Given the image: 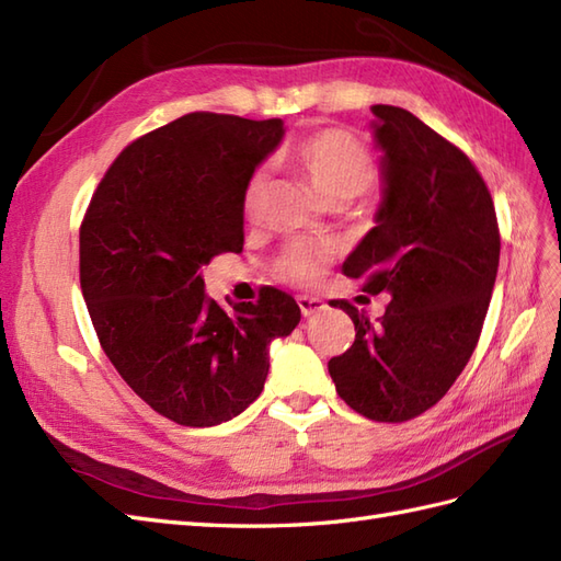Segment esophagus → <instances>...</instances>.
<instances>
[{
  "mask_svg": "<svg viewBox=\"0 0 561 561\" xmlns=\"http://www.w3.org/2000/svg\"><path fill=\"white\" fill-rule=\"evenodd\" d=\"M298 308L304 312V318H310V314L324 310V300L314 296H298Z\"/></svg>",
  "mask_w": 561,
  "mask_h": 561,
  "instance_id": "obj_1",
  "label": "esophagus"
}]
</instances>
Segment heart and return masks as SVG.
<instances>
[{
    "instance_id": "b5f03b06",
    "label": "heart",
    "mask_w": 561,
    "mask_h": 561,
    "mask_svg": "<svg viewBox=\"0 0 561 561\" xmlns=\"http://www.w3.org/2000/svg\"><path fill=\"white\" fill-rule=\"evenodd\" d=\"M294 163L308 172L312 184L329 204H348V201L367 194L379 180L377 156L367 144L343 127H322L300 139L291 149ZM267 172L263 168L253 170L247 184H243L241 208L247 215H253L261 208L265 194ZM329 253L322 243L298 239L286 243L282 249L275 272L277 277L291 284H312L318 282L327 267Z\"/></svg>"
}]
</instances>
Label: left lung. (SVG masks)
<instances>
[{"instance_id":"obj_1","label":"left lung","mask_w":561,"mask_h":561,"mask_svg":"<svg viewBox=\"0 0 561 561\" xmlns=\"http://www.w3.org/2000/svg\"><path fill=\"white\" fill-rule=\"evenodd\" d=\"M383 201L343 263L363 291L389 294L371 322L332 300L355 324L353 346L329 360L336 393L375 422H408L434 408L477 348L500 263L491 192L469 156L398 106L377 104Z\"/></svg>"}]
</instances>
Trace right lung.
Returning <instances> with one entry per match:
<instances>
[{
    "instance_id": "1",
    "label": "right lung",
    "mask_w": 561,
    "mask_h": 561,
    "mask_svg": "<svg viewBox=\"0 0 561 561\" xmlns=\"http://www.w3.org/2000/svg\"><path fill=\"white\" fill-rule=\"evenodd\" d=\"M284 137L279 118L186 113L111 163L80 225V286L125 383L182 426H215L261 396L272 339L300 322L275 286L222 310L201 270L243 249V184Z\"/></svg>"
}]
</instances>
